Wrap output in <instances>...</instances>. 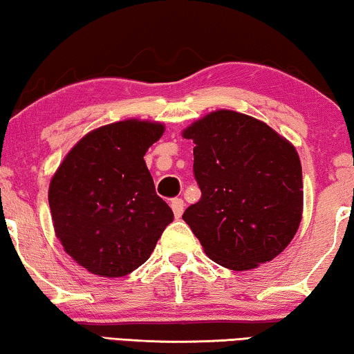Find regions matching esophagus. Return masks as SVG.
Segmentation results:
<instances>
[{"instance_id": "1", "label": "esophagus", "mask_w": 354, "mask_h": 354, "mask_svg": "<svg viewBox=\"0 0 354 354\" xmlns=\"http://www.w3.org/2000/svg\"><path fill=\"white\" fill-rule=\"evenodd\" d=\"M171 207L174 211V216H176L178 219V217H182V214H183V207H185V203H183L182 198H174V200L171 201Z\"/></svg>"}]
</instances>
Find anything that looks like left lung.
<instances>
[{"label":"left lung","mask_w":354,"mask_h":354,"mask_svg":"<svg viewBox=\"0 0 354 354\" xmlns=\"http://www.w3.org/2000/svg\"><path fill=\"white\" fill-rule=\"evenodd\" d=\"M200 201L182 219L217 264L248 270L282 253L303 211L298 153L268 124L216 111L190 125Z\"/></svg>","instance_id":"obj_1"}]
</instances>
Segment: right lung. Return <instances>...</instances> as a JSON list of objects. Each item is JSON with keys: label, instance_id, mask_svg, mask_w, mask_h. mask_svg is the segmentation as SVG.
<instances>
[{"label": "right lung", "instance_id": "add662e5", "mask_svg": "<svg viewBox=\"0 0 354 354\" xmlns=\"http://www.w3.org/2000/svg\"><path fill=\"white\" fill-rule=\"evenodd\" d=\"M164 125L122 120L85 135L50 183L56 236L86 270L122 277L153 253L174 212L143 156Z\"/></svg>", "mask_w": 354, "mask_h": 354}]
</instances>
